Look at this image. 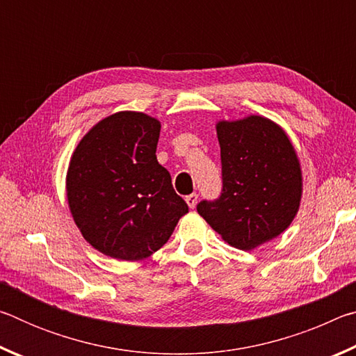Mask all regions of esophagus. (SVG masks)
Returning a JSON list of instances; mask_svg holds the SVG:
<instances>
[{
	"instance_id": "34e87169",
	"label": "esophagus",
	"mask_w": 356,
	"mask_h": 356,
	"mask_svg": "<svg viewBox=\"0 0 356 356\" xmlns=\"http://www.w3.org/2000/svg\"><path fill=\"white\" fill-rule=\"evenodd\" d=\"M185 201H186V204H188L190 209H195L196 202H197V195H196V193H191V195L185 196Z\"/></svg>"
}]
</instances>
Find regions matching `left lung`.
<instances>
[{
    "label": "left lung",
    "mask_w": 356,
    "mask_h": 356,
    "mask_svg": "<svg viewBox=\"0 0 356 356\" xmlns=\"http://www.w3.org/2000/svg\"><path fill=\"white\" fill-rule=\"evenodd\" d=\"M221 147V195L197 204V213L225 242L250 251L286 231L298 212L301 170L280 125L261 116L216 124Z\"/></svg>",
    "instance_id": "8db88e82"
}]
</instances>
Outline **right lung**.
Here are the masks:
<instances>
[{"mask_svg": "<svg viewBox=\"0 0 356 356\" xmlns=\"http://www.w3.org/2000/svg\"><path fill=\"white\" fill-rule=\"evenodd\" d=\"M160 122L120 111L83 136L67 171V201L83 237L120 261L163 246L188 206L156 161Z\"/></svg>", "mask_w": 356, "mask_h": 356, "instance_id": "obj_1", "label": "right lung"}]
</instances>
